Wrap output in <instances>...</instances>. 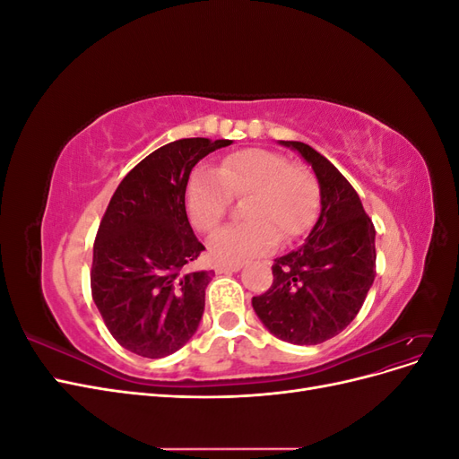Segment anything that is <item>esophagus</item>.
I'll return each mask as SVG.
<instances>
[{
	"label": "esophagus",
	"instance_id": "obj_1",
	"mask_svg": "<svg viewBox=\"0 0 459 459\" xmlns=\"http://www.w3.org/2000/svg\"><path fill=\"white\" fill-rule=\"evenodd\" d=\"M243 264H216V272L218 273H231L241 270Z\"/></svg>",
	"mask_w": 459,
	"mask_h": 459
}]
</instances>
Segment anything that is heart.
I'll return each mask as SVG.
<instances>
[{"instance_id":"1","label":"heart","mask_w":459,"mask_h":459,"mask_svg":"<svg viewBox=\"0 0 459 459\" xmlns=\"http://www.w3.org/2000/svg\"><path fill=\"white\" fill-rule=\"evenodd\" d=\"M251 220L218 231L211 255L220 264H241L266 255L280 243L307 231L317 211V184L308 169L270 149H243L224 157L218 170L197 166L186 186V208L201 233L214 231L226 218L233 197H247Z\"/></svg>"}]
</instances>
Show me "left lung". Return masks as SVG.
I'll use <instances>...</instances> for the list:
<instances>
[{
  "label": "left lung",
  "instance_id": "8db88e82",
  "mask_svg": "<svg viewBox=\"0 0 459 459\" xmlns=\"http://www.w3.org/2000/svg\"><path fill=\"white\" fill-rule=\"evenodd\" d=\"M297 149L316 172L322 212L297 251L275 258L273 281L253 297V308L275 337L319 344L358 316L375 280V228L358 193L335 166L300 142Z\"/></svg>",
  "mask_w": 459,
  "mask_h": 459
}]
</instances>
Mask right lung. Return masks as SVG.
<instances>
[{
  "mask_svg": "<svg viewBox=\"0 0 459 459\" xmlns=\"http://www.w3.org/2000/svg\"><path fill=\"white\" fill-rule=\"evenodd\" d=\"M231 140L186 137L152 151L124 176L93 243L91 297L107 329L143 358L176 352L197 331L212 270L186 212V186L203 157Z\"/></svg>",
  "mask_w": 459,
  "mask_h": 459,
  "instance_id": "1",
  "label": "right lung"
}]
</instances>
